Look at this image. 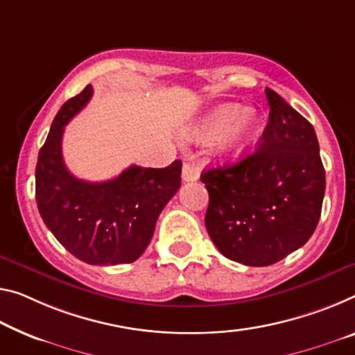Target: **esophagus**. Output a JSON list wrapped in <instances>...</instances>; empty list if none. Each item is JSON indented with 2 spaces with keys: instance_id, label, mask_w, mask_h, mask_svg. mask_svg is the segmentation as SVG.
I'll return each mask as SVG.
<instances>
[{
  "instance_id": "34e87169",
  "label": "esophagus",
  "mask_w": 355,
  "mask_h": 355,
  "mask_svg": "<svg viewBox=\"0 0 355 355\" xmlns=\"http://www.w3.org/2000/svg\"><path fill=\"white\" fill-rule=\"evenodd\" d=\"M200 178V168L193 162H184L182 165V179L185 182H193Z\"/></svg>"
}]
</instances>
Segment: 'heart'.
Instances as JSON below:
<instances>
[{"mask_svg":"<svg viewBox=\"0 0 355 355\" xmlns=\"http://www.w3.org/2000/svg\"><path fill=\"white\" fill-rule=\"evenodd\" d=\"M261 125L260 114L254 107H241L236 103L217 105L190 130V138L205 141L212 138L216 150L227 160H236L257 138Z\"/></svg>","mask_w":355,"mask_h":355,"instance_id":"b5f03b06","label":"heart"}]
</instances>
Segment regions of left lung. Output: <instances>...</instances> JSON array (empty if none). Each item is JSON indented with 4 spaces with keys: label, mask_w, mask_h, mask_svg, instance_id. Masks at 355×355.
<instances>
[{
    "label": "left lung",
    "mask_w": 355,
    "mask_h": 355,
    "mask_svg": "<svg viewBox=\"0 0 355 355\" xmlns=\"http://www.w3.org/2000/svg\"><path fill=\"white\" fill-rule=\"evenodd\" d=\"M265 94L270 121L255 152L201 174L212 243L249 266L272 265L302 248L318 227L325 193L313 125L275 90Z\"/></svg>",
    "instance_id": "8db88e82"
}]
</instances>
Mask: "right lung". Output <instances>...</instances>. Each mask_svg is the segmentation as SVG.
Segmentation results:
<instances>
[{
	"instance_id": "right-lung-1",
	"label": "right lung",
	"mask_w": 355,
	"mask_h": 355,
	"mask_svg": "<svg viewBox=\"0 0 355 355\" xmlns=\"http://www.w3.org/2000/svg\"><path fill=\"white\" fill-rule=\"evenodd\" d=\"M94 95L87 85L53 119L36 165V203L62 246L89 265L132 263L149 246L160 212L181 187L182 162L166 168L130 166L105 182L68 171L62 155L67 125Z\"/></svg>"
}]
</instances>
